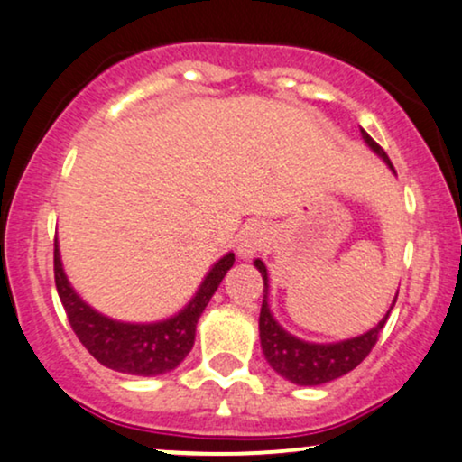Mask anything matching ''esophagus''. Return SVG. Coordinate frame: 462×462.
Masks as SVG:
<instances>
[{
  "instance_id": "esophagus-1",
  "label": "esophagus",
  "mask_w": 462,
  "mask_h": 462,
  "mask_svg": "<svg viewBox=\"0 0 462 462\" xmlns=\"http://www.w3.org/2000/svg\"><path fill=\"white\" fill-rule=\"evenodd\" d=\"M268 243V230L264 224L255 221V224H247L241 230V235L236 238V251L241 258H251L254 254H258L266 247Z\"/></svg>"
}]
</instances>
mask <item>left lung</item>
Here are the masks:
<instances>
[{
	"mask_svg": "<svg viewBox=\"0 0 462 462\" xmlns=\"http://www.w3.org/2000/svg\"><path fill=\"white\" fill-rule=\"evenodd\" d=\"M362 132V138L366 140V144L375 151L379 157H383V162L388 163L394 171L393 162L388 160L386 151H383L379 144L373 140L365 130ZM255 266L264 277V300H262L260 309V341H262V352H264L268 365L273 366L279 375L290 379L291 383H299V386H319V383L332 382V379L346 375V373L354 371L356 366L360 365L366 356L371 354V349L375 347L379 332H382L383 326H386L390 311L383 315V319L379 322L375 328H371L365 335L349 338V341L332 343V346H315V343H305L300 338L291 337L285 332L282 326L274 322L271 315V309H268V277H266V266L262 260H255ZM399 296V294H396Z\"/></svg>",
	"mask_w": 462,
	"mask_h": 462,
	"instance_id": "obj_1",
	"label": "left lung"
}]
</instances>
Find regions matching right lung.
Wrapping results in <instances>:
<instances>
[{"label": "right lung", "mask_w": 462, "mask_h": 462, "mask_svg": "<svg viewBox=\"0 0 462 462\" xmlns=\"http://www.w3.org/2000/svg\"><path fill=\"white\" fill-rule=\"evenodd\" d=\"M235 264V254H227L207 274L198 294L188 309L160 324H124L104 318L87 307L69 288L61 268L60 249L55 243V285L61 305L66 309L68 322L87 352L100 365L130 375H162L183 362L194 347L196 324L204 307L208 305L221 279Z\"/></svg>", "instance_id": "1"}]
</instances>
